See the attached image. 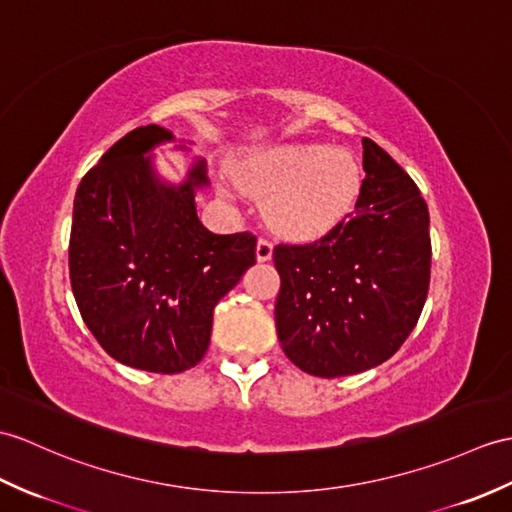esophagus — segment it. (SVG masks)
Returning a JSON list of instances; mask_svg holds the SVG:
<instances>
[{
  "instance_id": "obj_1",
  "label": "esophagus",
  "mask_w": 512,
  "mask_h": 512,
  "mask_svg": "<svg viewBox=\"0 0 512 512\" xmlns=\"http://www.w3.org/2000/svg\"><path fill=\"white\" fill-rule=\"evenodd\" d=\"M257 261H268L272 257V242L266 237H259L257 240Z\"/></svg>"
}]
</instances>
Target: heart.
Listing matches in <instances>:
<instances>
[{
	"label": "heart",
	"instance_id": "1",
	"mask_svg": "<svg viewBox=\"0 0 512 512\" xmlns=\"http://www.w3.org/2000/svg\"><path fill=\"white\" fill-rule=\"evenodd\" d=\"M237 181L268 200V220L279 233L316 237L349 216L362 187L358 159L320 144H288L248 154Z\"/></svg>",
	"mask_w": 512,
	"mask_h": 512
}]
</instances>
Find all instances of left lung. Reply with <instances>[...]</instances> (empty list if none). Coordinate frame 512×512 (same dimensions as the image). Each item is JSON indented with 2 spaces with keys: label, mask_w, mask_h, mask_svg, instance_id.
Segmentation results:
<instances>
[{
  "label": "left lung",
  "mask_w": 512,
  "mask_h": 512,
  "mask_svg": "<svg viewBox=\"0 0 512 512\" xmlns=\"http://www.w3.org/2000/svg\"><path fill=\"white\" fill-rule=\"evenodd\" d=\"M362 146L366 176L353 216L312 244L272 251L281 349L301 371L327 379L392 358L430 288V211L419 187L375 141Z\"/></svg>",
  "instance_id": "left-lung-1"
}]
</instances>
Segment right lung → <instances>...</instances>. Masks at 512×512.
Wrapping results in <instances>:
<instances>
[{
  "label": "right lung",
  "instance_id": "right-lung-1",
  "mask_svg": "<svg viewBox=\"0 0 512 512\" xmlns=\"http://www.w3.org/2000/svg\"><path fill=\"white\" fill-rule=\"evenodd\" d=\"M172 133L139 126L82 178L69 237V279L100 347L139 371L174 375L205 358L213 307L255 264L253 233L202 227L198 159L181 185L163 183L150 152ZM185 148V146H181Z\"/></svg>",
  "mask_w": 512,
  "mask_h": 512
}]
</instances>
